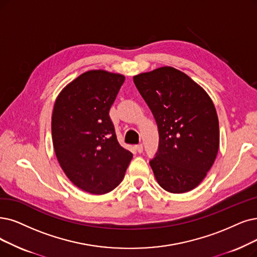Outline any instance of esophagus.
<instances>
[{
    "mask_svg": "<svg viewBox=\"0 0 257 257\" xmlns=\"http://www.w3.org/2000/svg\"><path fill=\"white\" fill-rule=\"evenodd\" d=\"M135 148H136V151H137L138 153H142V151H143V146H142V145H138V146H136Z\"/></svg>",
    "mask_w": 257,
    "mask_h": 257,
    "instance_id": "obj_1",
    "label": "esophagus"
}]
</instances>
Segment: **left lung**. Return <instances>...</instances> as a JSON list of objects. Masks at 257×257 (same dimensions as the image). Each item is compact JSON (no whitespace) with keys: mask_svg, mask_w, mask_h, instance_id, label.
Instances as JSON below:
<instances>
[{"mask_svg":"<svg viewBox=\"0 0 257 257\" xmlns=\"http://www.w3.org/2000/svg\"><path fill=\"white\" fill-rule=\"evenodd\" d=\"M133 79L157 123L159 148L150 164L158 184L170 193L192 191L207 176L219 149V123L212 99L172 66Z\"/></svg>","mask_w":257,"mask_h":257,"instance_id":"left-lung-1","label":"left lung"}]
</instances>
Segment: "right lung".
<instances>
[{
    "label": "right lung",
    "mask_w": 257,
    "mask_h": 257,
    "mask_svg": "<svg viewBox=\"0 0 257 257\" xmlns=\"http://www.w3.org/2000/svg\"><path fill=\"white\" fill-rule=\"evenodd\" d=\"M125 77L103 69L85 71L60 91L51 116L57 159L82 191L100 195L124 177L133 154L117 140L109 108Z\"/></svg>",
    "instance_id": "obj_1"
}]
</instances>
